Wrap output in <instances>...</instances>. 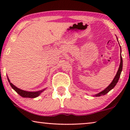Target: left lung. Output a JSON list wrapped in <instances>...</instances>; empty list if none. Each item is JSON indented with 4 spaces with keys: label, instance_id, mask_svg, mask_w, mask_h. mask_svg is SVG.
<instances>
[{
    "label": "left lung",
    "instance_id": "left-lung-1",
    "mask_svg": "<svg viewBox=\"0 0 130 130\" xmlns=\"http://www.w3.org/2000/svg\"><path fill=\"white\" fill-rule=\"evenodd\" d=\"M122 70V57L121 56V62H120V67H119L118 72H117L116 75H115L114 79H113L112 82L111 84H110L109 86L105 89L102 90V92H99V93L96 94L95 96H101L105 95V94L108 93V92H109L111 89H112L115 87V85H117V83H118V80L120 79L121 73Z\"/></svg>",
    "mask_w": 130,
    "mask_h": 130
}]
</instances>
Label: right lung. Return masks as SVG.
Instances as JSON below:
<instances>
[{
	"mask_svg": "<svg viewBox=\"0 0 130 130\" xmlns=\"http://www.w3.org/2000/svg\"><path fill=\"white\" fill-rule=\"evenodd\" d=\"M8 82L10 83V85L11 86L12 88L13 89V90H15V91L17 92L19 94V95L21 96L24 98H36L41 93V92L44 91L45 89H42V90H40V91L37 92H28V91H25V90L20 89L18 88L17 87H16L15 85H13L12 83H10V82L8 77Z\"/></svg>",
	"mask_w": 130,
	"mask_h": 130,
	"instance_id": "1",
	"label": "right lung"
}]
</instances>
